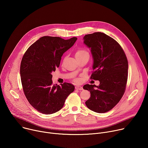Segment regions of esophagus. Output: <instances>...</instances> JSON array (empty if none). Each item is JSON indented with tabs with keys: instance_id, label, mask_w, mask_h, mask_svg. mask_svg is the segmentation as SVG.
Returning a JSON list of instances; mask_svg holds the SVG:
<instances>
[{
	"instance_id": "34e87169",
	"label": "esophagus",
	"mask_w": 148,
	"mask_h": 148,
	"mask_svg": "<svg viewBox=\"0 0 148 148\" xmlns=\"http://www.w3.org/2000/svg\"><path fill=\"white\" fill-rule=\"evenodd\" d=\"M75 89H77V90H82L83 88L81 86H75Z\"/></svg>"
}]
</instances>
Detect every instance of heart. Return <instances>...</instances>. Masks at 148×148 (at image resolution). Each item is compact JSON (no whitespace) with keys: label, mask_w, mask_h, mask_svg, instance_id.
Returning <instances> with one entry per match:
<instances>
[{"label":"heart","mask_w":148,"mask_h":148,"mask_svg":"<svg viewBox=\"0 0 148 148\" xmlns=\"http://www.w3.org/2000/svg\"><path fill=\"white\" fill-rule=\"evenodd\" d=\"M86 53H88L86 51L82 50V49H79L76 51L75 55H76V56H81V55H83V54H85ZM76 81H77L78 80H76Z\"/></svg>","instance_id":"1"}]
</instances>
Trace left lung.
<instances>
[{
    "label": "left lung",
    "instance_id": "8db88e82",
    "mask_svg": "<svg viewBox=\"0 0 148 148\" xmlns=\"http://www.w3.org/2000/svg\"><path fill=\"white\" fill-rule=\"evenodd\" d=\"M83 39L93 58L90 78L99 81L98 86H84L90 94L85 104L94 112H106L119 103L124 93L128 76L126 56L120 44L103 32L87 34Z\"/></svg>",
    "mask_w": 148,
    "mask_h": 148
}]
</instances>
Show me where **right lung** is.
Returning a JSON list of instances; mask_svg holds the SVG:
<instances>
[{
  "mask_svg": "<svg viewBox=\"0 0 148 148\" xmlns=\"http://www.w3.org/2000/svg\"><path fill=\"white\" fill-rule=\"evenodd\" d=\"M76 40V37H42L24 54L20 67L21 83L29 104L38 111L45 114L58 112L74 91V85L69 83L53 85L51 73L59 67L63 53Z\"/></svg>",
  "mask_w": 148,
  "mask_h": 148,
  "instance_id": "1",
  "label": "right lung"
}]
</instances>
